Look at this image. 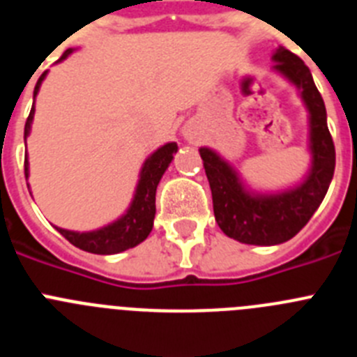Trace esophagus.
Here are the masks:
<instances>
[{"label":"esophagus","mask_w":357,"mask_h":357,"mask_svg":"<svg viewBox=\"0 0 357 357\" xmlns=\"http://www.w3.org/2000/svg\"><path fill=\"white\" fill-rule=\"evenodd\" d=\"M182 135H184V139H188L189 143L197 141L198 137H200V128H198L197 121H193V119L185 121L184 125H182Z\"/></svg>","instance_id":"esophagus-1"}]
</instances>
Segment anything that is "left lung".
<instances>
[{"label":"left lung","instance_id":"8db88e82","mask_svg":"<svg viewBox=\"0 0 357 357\" xmlns=\"http://www.w3.org/2000/svg\"><path fill=\"white\" fill-rule=\"evenodd\" d=\"M273 71L296 87L307 110L309 169L296 184L277 191H257L243 181L238 169L216 150L202 146L207 181L213 193L214 218L229 238L245 245L272 247L301 232L320 207L334 175L333 137L327 128L326 103L314 85L311 71L289 50L273 52Z\"/></svg>","mask_w":357,"mask_h":357}]
</instances>
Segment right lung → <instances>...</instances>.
<instances>
[{"instance_id": "add662e5", "label": "right lung", "mask_w": 357, "mask_h": 357, "mask_svg": "<svg viewBox=\"0 0 357 357\" xmlns=\"http://www.w3.org/2000/svg\"><path fill=\"white\" fill-rule=\"evenodd\" d=\"M73 52H75V48L66 50L64 55L55 64L66 61ZM46 75H48V71H44L40 75V78L37 80L36 89H33V105H31L30 116H28L26 125H24V144H26V137L30 135L31 121H33V114H36V96L39 94L40 85H43ZM176 150H178L176 143H166L146 157V160L141 166L139 181L135 184V191L134 197H132L130 206H128V209L118 220L107 223V225L100 227L96 230H89V232H77V230L62 229V227H55V229L69 243H73L75 247L82 248L85 252H91V254L110 255L137 247L151 232L153 218H155L157 185H159L164 172L172 164ZM24 175H26V178L30 176L28 153L24 155ZM28 189H30V184H28Z\"/></svg>"}]
</instances>
